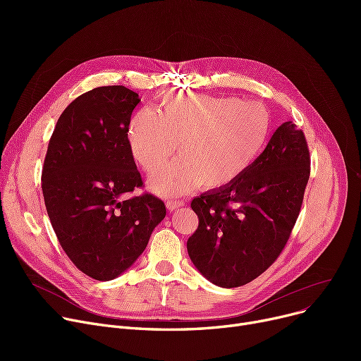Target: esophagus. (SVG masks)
I'll return each instance as SVG.
<instances>
[{"instance_id":"1","label":"esophagus","mask_w":361,"mask_h":361,"mask_svg":"<svg viewBox=\"0 0 361 361\" xmlns=\"http://www.w3.org/2000/svg\"><path fill=\"white\" fill-rule=\"evenodd\" d=\"M165 204H166L168 211H176V209H178V207L184 206L185 203H184V200H166Z\"/></svg>"}]
</instances>
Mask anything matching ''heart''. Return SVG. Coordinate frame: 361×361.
<instances>
[{
    "label": "heart",
    "mask_w": 361,
    "mask_h": 361,
    "mask_svg": "<svg viewBox=\"0 0 361 361\" xmlns=\"http://www.w3.org/2000/svg\"><path fill=\"white\" fill-rule=\"evenodd\" d=\"M271 116L259 102L196 93L168 94L159 112L143 108L127 127L130 154L146 174H155L174 155L173 165L149 181L155 193L181 196L200 184L221 190L240 180L267 149Z\"/></svg>",
    "instance_id": "heart-1"
}]
</instances>
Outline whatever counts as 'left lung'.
<instances>
[{
    "label": "left lung",
    "mask_w": 361,
    "mask_h": 361,
    "mask_svg": "<svg viewBox=\"0 0 361 361\" xmlns=\"http://www.w3.org/2000/svg\"><path fill=\"white\" fill-rule=\"evenodd\" d=\"M309 177L305 133L283 123L240 180L192 200L199 226L187 252L197 271L222 288L262 275L286 247Z\"/></svg>",
    "instance_id": "left-lung-1"
}]
</instances>
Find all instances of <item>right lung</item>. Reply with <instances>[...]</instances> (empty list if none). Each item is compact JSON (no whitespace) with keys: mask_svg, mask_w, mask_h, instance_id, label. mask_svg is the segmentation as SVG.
Here are the masks:
<instances>
[{"mask_svg":"<svg viewBox=\"0 0 361 361\" xmlns=\"http://www.w3.org/2000/svg\"><path fill=\"white\" fill-rule=\"evenodd\" d=\"M139 102V94L124 86L80 94L56 121L42 166L55 235L75 268L97 281L127 271L166 214L154 195L127 197L143 187L127 143Z\"/></svg>","mask_w":361,"mask_h":361,"instance_id":"right-lung-1","label":"right lung"}]
</instances>
